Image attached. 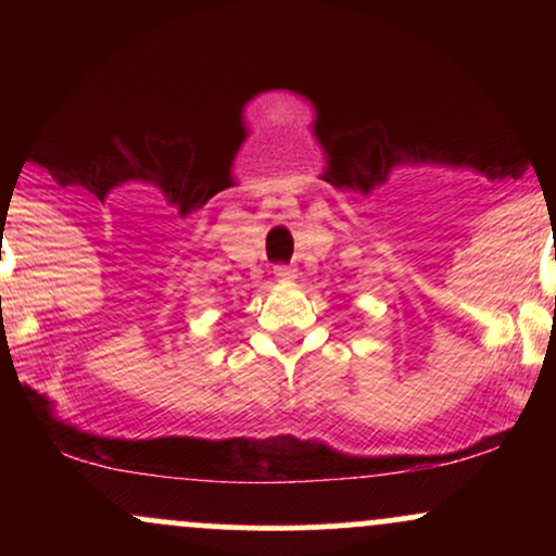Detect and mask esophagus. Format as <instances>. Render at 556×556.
I'll list each match as a JSON object with an SVG mask.
<instances>
[{"label": "esophagus", "instance_id": "obj_1", "mask_svg": "<svg viewBox=\"0 0 556 556\" xmlns=\"http://www.w3.org/2000/svg\"><path fill=\"white\" fill-rule=\"evenodd\" d=\"M274 277H277V282H292V279H295V269H290V266H277V269H274Z\"/></svg>", "mask_w": 556, "mask_h": 556}]
</instances>
